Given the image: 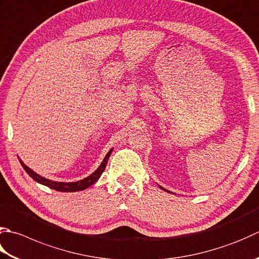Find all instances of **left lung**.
<instances>
[{
    "label": "left lung",
    "mask_w": 259,
    "mask_h": 259,
    "mask_svg": "<svg viewBox=\"0 0 259 259\" xmlns=\"http://www.w3.org/2000/svg\"><path fill=\"white\" fill-rule=\"evenodd\" d=\"M160 189H163V187H160ZM163 190H164V191H167V190H165V189H163Z\"/></svg>",
    "instance_id": "left-lung-1"
}]
</instances>
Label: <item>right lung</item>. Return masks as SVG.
<instances>
[{
    "label": "right lung",
    "mask_w": 259,
    "mask_h": 259,
    "mask_svg": "<svg viewBox=\"0 0 259 259\" xmlns=\"http://www.w3.org/2000/svg\"><path fill=\"white\" fill-rule=\"evenodd\" d=\"M112 153V149H111L106 156L104 157V159L102 161V164L100 165V167L98 169H96L92 175H90L89 177H86V179L82 180V181H78V182H72V183H62V182H54V181H49L47 179H45V177H41L38 174H35L33 170H31L29 168L28 166H25L21 160H20V163H21L22 167L24 168V170L27 171L28 175L30 177H32V180H34L35 182H38V183L42 184L48 186L49 189H53L56 190L58 192H76V191H83L85 189H88L89 186L93 185L96 181L100 179V176L102 175V173L105 169V166L108 164V160H109V157Z\"/></svg>",
    "instance_id": "obj_1"
}]
</instances>
